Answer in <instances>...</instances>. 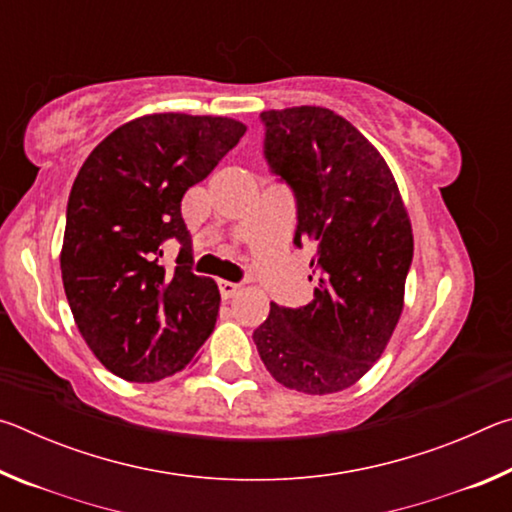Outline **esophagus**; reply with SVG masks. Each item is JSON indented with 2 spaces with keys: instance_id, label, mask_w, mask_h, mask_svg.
<instances>
[{
  "instance_id": "34e87169",
  "label": "esophagus",
  "mask_w": 512,
  "mask_h": 512,
  "mask_svg": "<svg viewBox=\"0 0 512 512\" xmlns=\"http://www.w3.org/2000/svg\"><path fill=\"white\" fill-rule=\"evenodd\" d=\"M219 291H221V296H223L225 300H228V298H232V296H237V293L241 291V284L221 280V282H219Z\"/></svg>"
}]
</instances>
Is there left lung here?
<instances>
[{"label":"left lung","mask_w":512,"mask_h":512,"mask_svg":"<svg viewBox=\"0 0 512 512\" xmlns=\"http://www.w3.org/2000/svg\"><path fill=\"white\" fill-rule=\"evenodd\" d=\"M262 121L266 160L298 201L293 241L316 246L318 287L300 309L271 302L253 341L282 386L339 393L375 366L402 316L411 219L393 171L348 119L293 106L264 110Z\"/></svg>","instance_id":"left-lung-1"}]
</instances>
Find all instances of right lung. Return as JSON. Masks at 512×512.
Here are the masks:
<instances>
[{"label": "right lung", "mask_w": 512, "mask_h": 512, "mask_svg": "<svg viewBox=\"0 0 512 512\" xmlns=\"http://www.w3.org/2000/svg\"><path fill=\"white\" fill-rule=\"evenodd\" d=\"M244 133L230 117L153 112L115 128L83 162L60 273L76 327L112 375L135 384L176 375L212 334L221 296L189 268L180 201ZM171 236L184 248L167 272L157 259Z\"/></svg>", "instance_id": "obj_1"}]
</instances>
